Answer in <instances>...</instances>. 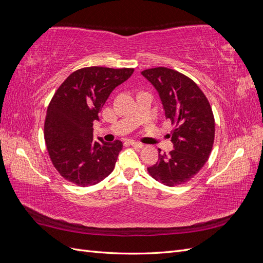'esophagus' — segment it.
I'll return each instance as SVG.
<instances>
[{"instance_id": "1", "label": "esophagus", "mask_w": 263, "mask_h": 263, "mask_svg": "<svg viewBox=\"0 0 263 263\" xmlns=\"http://www.w3.org/2000/svg\"><path fill=\"white\" fill-rule=\"evenodd\" d=\"M129 144L133 147H135V148H142V147H144V145H142L141 142H137V141H135V140H129Z\"/></svg>"}]
</instances>
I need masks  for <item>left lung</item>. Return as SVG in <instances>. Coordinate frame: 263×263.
<instances>
[{"label":"left lung","instance_id":"obj_1","mask_svg":"<svg viewBox=\"0 0 263 263\" xmlns=\"http://www.w3.org/2000/svg\"><path fill=\"white\" fill-rule=\"evenodd\" d=\"M141 74L159 92L165 118L173 126L170 135L174 149L159 155L148 173L166 186L184 184L203 168L212 153L215 119L211 104L192 79L179 71L157 67Z\"/></svg>","mask_w":263,"mask_h":263}]
</instances>
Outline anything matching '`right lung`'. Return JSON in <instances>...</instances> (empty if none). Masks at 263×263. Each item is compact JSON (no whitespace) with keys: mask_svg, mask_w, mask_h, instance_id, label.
Listing matches in <instances>:
<instances>
[{"mask_svg":"<svg viewBox=\"0 0 263 263\" xmlns=\"http://www.w3.org/2000/svg\"><path fill=\"white\" fill-rule=\"evenodd\" d=\"M133 68L86 67L71 73L55 91L47 108L44 137L53 166L79 186H91L114 170L123 142L93 141V122L115 87Z\"/></svg>","mask_w":263,"mask_h":263,"instance_id":"obj_1","label":"right lung"}]
</instances>
